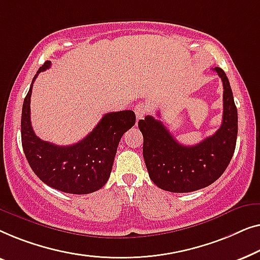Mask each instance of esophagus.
Instances as JSON below:
<instances>
[{"label":"esophagus","instance_id":"34e87169","mask_svg":"<svg viewBox=\"0 0 260 260\" xmlns=\"http://www.w3.org/2000/svg\"><path fill=\"white\" fill-rule=\"evenodd\" d=\"M147 112H148V108L145 104H139L135 106L134 108V113H135V116H137V120L144 119V116L147 114Z\"/></svg>","mask_w":260,"mask_h":260}]
</instances>
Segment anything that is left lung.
Instances as JSON below:
<instances>
[{
	"label": "left lung",
	"instance_id": "1",
	"mask_svg": "<svg viewBox=\"0 0 260 260\" xmlns=\"http://www.w3.org/2000/svg\"><path fill=\"white\" fill-rule=\"evenodd\" d=\"M213 71L220 76L224 87L222 122L213 135L194 146H185L151 115L138 123L144 135L142 154L146 167L159 188L173 193L204 188L217 180L231 161L238 134V113L225 72L219 67Z\"/></svg>",
	"mask_w": 260,
	"mask_h": 260
}]
</instances>
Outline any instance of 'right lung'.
Masks as SVG:
<instances>
[{"mask_svg":"<svg viewBox=\"0 0 260 260\" xmlns=\"http://www.w3.org/2000/svg\"><path fill=\"white\" fill-rule=\"evenodd\" d=\"M50 67L46 61L39 68L22 107L21 140L29 166L50 187L72 194H88L100 189L111 175L120 139L135 123L133 111L107 113L81 141L57 146L43 141L34 133L30 122L32 83Z\"/></svg>","mask_w":260,"mask_h":260,"instance_id":"obj_1","label":"right lung"}]
</instances>
